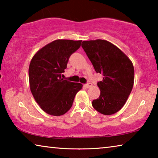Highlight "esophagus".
<instances>
[{
	"mask_svg": "<svg viewBox=\"0 0 158 158\" xmlns=\"http://www.w3.org/2000/svg\"><path fill=\"white\" fill-rule=\"evenodd\" d=\"M92 85H93V84H91V83H88V84L84 85V86L86 87V88H90V87H91Z\"/></svg>",
	"mask_w": 158,
	"mask_h": 158,
	"instance_id": "obj_1",
	"label": "esophagus"
}]
</instances>
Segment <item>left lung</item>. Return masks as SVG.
I'll list each match as a JSON object with an SVG mask.
<instances>
[{
	"instance_id": "8db88e82",
	"label": "left lung",
	"mask_w": 158,
	"mask_h": 158,
	"mask_svg": "<svg viewBox=\"0 0 158 158\" xmlns=\"http://www.w3.org/2000/svg\"><path fill=\"white\" fill-rule=\"evenodd\" d=\"M81 47L97 73L103 74L98 83L99 98L93 100L96 111L111 115L121 110L132 91L135 69L132 61L122 51L105 40L83 41Z\"/></svg>"
}]
</instances>
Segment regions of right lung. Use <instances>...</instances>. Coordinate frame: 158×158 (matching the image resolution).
I'll list each match as a JSON object with an SVG mask.
<instances>
[{"mask_svg": "<svg viewBox=\"0 0 158 158\" xmlns=\"http://www.w3.org/2000/svg\"><path fill=\"white\" fill-rule=\"evenodd\" d=\"M81 43V40H56L37 51L32 58L28 69L30 89L36 102L48 114H65L82 89L80 83L61 78L69 56Z\"/></svg>", "mask_w": 158, "mask_h": 158, "instance_id": "1", "label": "right lung"}]
</instances>
